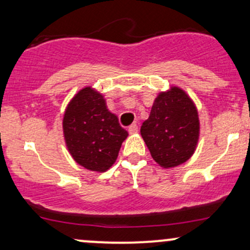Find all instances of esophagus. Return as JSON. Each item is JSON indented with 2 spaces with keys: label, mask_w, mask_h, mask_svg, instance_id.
I'll return each mask as SVG.
<instances>
[{
  "label": "esophagus",
  "mask_w": 250,
  "mask_h": 250,
  "mask_svg": "<svg viewBox=\"0 0 250 250\" xmlns=\"http://www.w3.org/2000/svg\"><path fill=\"white\" fill-rule=\"evenodd\" d=\"M137 130H139V127H137V125H129V128H128V131L130 134H136L137 133Z\"/></svg>",
  "instance_id": "1"
}]
</instances>
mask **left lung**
<instances>
[{
    "instance_id": "left-lung-1",
    "label": "left lung",
    "mask_w": 250,
    "mask_h": 250,
    "mask_svg": "<svg viewBox=\"0 0 250 250\" xmlns=\"http://www.w3.org/2000/svg\"><path fill=\"white\" fill-rule=\"evenodd\" d=\"M141 135L155 162L173 168L188 161L196 149L200 121L193 100L185 90L171 87L155 99Z\"/></svg>"
}]
</instances>
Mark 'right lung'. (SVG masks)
Segmentation results:
<instances>
[{"mask_svg":"<svg viewBox=\"0 0 250 250\" xmlns=\"http://www.w3.org/2000/svg\"><path fill=\"white\" fill-rule=\"evenodd\" d=\"M65 146L73 159L88 170H108L119 155L128 131L108 110L101 93L81 89L65 108L63 116Z\"/></svg>","mask_w":250,"mask_h":250,"instance_id":"obj_1","label":"right lung"}]
</instances>
